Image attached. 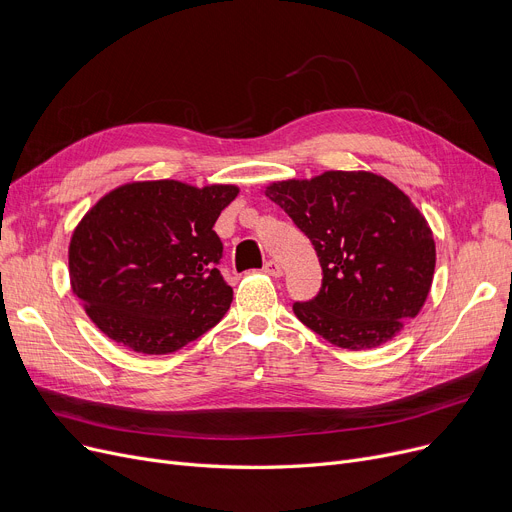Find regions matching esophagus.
Returning <instances> with one entry per match:
<instances>
[{"label":"esophagus","mask_w":512,"mask_h":512,"mask_svg":"<svg viewBox=\"0 0 512 512\" xmlns=\"http://www.w3.org/2000/svg\"><path fill=\"white\" fill-rule=\"evenodd\" d=\"M263 272H265L267 276H272V278H280V276H282V267H280V263H278V261L270 259V261H265V265H263Z\"/></svg>","instance_id":"obj_1"}]
</instances>
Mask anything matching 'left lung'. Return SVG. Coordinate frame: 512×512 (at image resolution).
<instances>
[{
    "label": "left lung",
    "mask_w": 512,
    "mask_h": 512,
    "mask_svg": "<svg viewBox=\"0 0 512 512\" xmlns=\"http://www.w3.org/2000/svg\"><path fill=\"white\" fill-rule=\"evenodd\" d=\"M265 195L311 240L321 288L292 311L328 342L365 351L392 340L423 307L436 267L432 230L411 199L371 172L286 180Z\"/></svg>",
    "instance_id": "1"
}]
</instances>
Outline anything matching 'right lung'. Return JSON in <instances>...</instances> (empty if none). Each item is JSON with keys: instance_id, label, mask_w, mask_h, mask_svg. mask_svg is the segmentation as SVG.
Instances as JSON below:
<instances>
[{"instance_id": "obj_1", "label": "right lung", "mask_w": 512, "mask_h": 512, "mask_svg": "<svg viewBox=\"0 0 512 512\" xmlns=\"http://www.w3.org/2000/svg\"><path fill=\"white\" fill-rule=\"evenodd\" d=\"M238 188L178 180L107 193L72 234V292L93 324L143 355H168L211 330L232 303L215 220Z\"/></svg>"}]
</instances>
